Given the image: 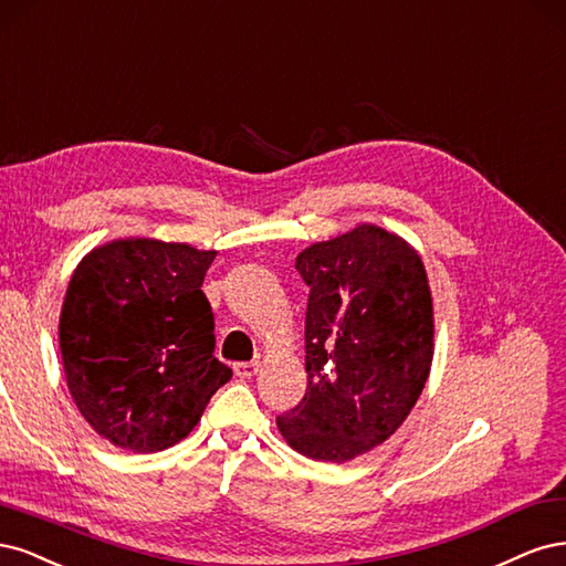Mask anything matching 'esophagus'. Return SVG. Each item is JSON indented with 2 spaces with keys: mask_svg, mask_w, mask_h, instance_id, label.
<instances>
[{
  "mask_svg": "<svg viewBox=\"0 0 566 566\" xmlns=\"http://www.w3.org/2000/svg\"><path fill=\"white\" fill-rule=\"evenodd\" d=\"M232 369H234V376L251 378V376L259 374V361H237Z\"/></svg>",
  "mask_w": 566,
  "mask_h": 566,
  "instance_id": "34e87169",
  "label": "esophagus"
}]
</instances>
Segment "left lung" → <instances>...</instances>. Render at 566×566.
<instances>
[{"instance_id": "1", "label": "left lung", "mask_w": 566, "mask_h": 566, "mask_svg": "<svg viewBox=\"0 0 566 566\" xmlns=\"http://www.w3.org/2000/svg\"><path fill=\"white\" fill-rule=\"evenodd\" d=\"M310 286L307 390L277 418L286 444L345 463L407 421L430 376L434 313L428 272L402 237L361 223L296 256Z\"/></svg>"}]
</instances>
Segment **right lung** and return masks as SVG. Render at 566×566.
<instances>
[{
    "label": "right lung",
    "mask_w": 566,
    "mask_h": 566,
    "mask_svg": "<svg viewBox=\"0 0 566 566\" xmlns=\"http://www.w3.org/2000/svg\"><path fill=\"white\" fill-rule=\"evenodd\" d=\"M216 251L155 237L91 249L72 272L59 319L67 390L107 442L138 453L192 432L232 371L213 357L202 282Z\"/></svg>",
    "instance_id": "add662e5"
}]
</instances>
